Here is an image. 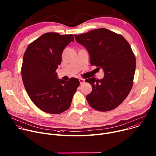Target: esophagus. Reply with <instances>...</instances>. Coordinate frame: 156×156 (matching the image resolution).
Segmentation results:
<instances>
[{
  "label": "esophagus",
  "mask_w": 156,
  "mask_h": 156,
  "mask_svg": "<svg viewBox=\"0 0 156 156\" xmlns=\"http://www.w3.org/2000/svg\"><path fill=\"white\" fill-rule=\"evenodd\" d=\"M79 82H80V84H82L83 83H84L85 80L83 79H79Z\"/></svg>",
  "instance_id": "esophagus-1"
}]
</instances>
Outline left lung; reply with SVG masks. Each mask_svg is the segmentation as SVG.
I'll return each mask as SVG.
<instances>
[{
    "mask_svg": "<svg viewBox=\"0 0 156 156\" xmlns=\"http://www.w3.org/2000/svg\"><path fill=\"white\" fill-rule=\"evenodd\" d=\"M77 43L88 51L91 65L102 68L104 77H91L92 91L87 95L90 106L99 111L117 108L132 88L136 68L135 56L129 42L123 36L105 28L74 35Z\"/></svg>",
    "mask_w": 156,
    "mask_h": 156,
    "instance_id": "left-lung-1",
    "label": "left lung"
}]
</instances>
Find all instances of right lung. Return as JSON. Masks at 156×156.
<instances>
[{
    "label": "right lung",
    "instance_id": "add662e5",
    "mask_svg": "<svg viewBox=\"0 0 156 156\" xmlns=\"http://www.w3.org/2000/svg\"><path fill=\"white\" fill-rule=\"evenodd\" d=\"M74 41L73 34L47 33L30 43L24 54L21 75L24 88L31 101L45 112L57 114L69 109L79 86L77 78L59 79L55 72L63 50Z\"/></svg>",
    "mask_w": 156,
    "mask_h": 156
}]
</instances>
